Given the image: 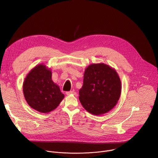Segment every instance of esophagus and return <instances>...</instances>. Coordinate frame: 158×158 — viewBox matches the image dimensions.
Here are the masks:
<instances>
[{
	"label": "esophagus",
	"instance_id": "34e87169",
	"mask_svg": "<svg viewBox=\"0 0 158 158\" xmlns=\"http://www.w3.org/2000/svg\"><path fill=\"white\" fill-rule=\"evenodd\" d=\"M76 92L74 91H68L66 93V94L67 96H70V95H76Z\"/></svg>",
	"mask_w": 158,
	"mask_h": 158
}]
</instances>
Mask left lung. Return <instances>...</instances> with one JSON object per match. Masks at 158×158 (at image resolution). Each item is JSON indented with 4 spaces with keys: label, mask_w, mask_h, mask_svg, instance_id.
Listing matches in <instances>:
<instances>
[{
    "label": "left lung",
    "mask_w": 158,
    "mask_h": 158,
    "mask_svg": "<svg viewBox=\"0 0 158 158\" xmlns=\"http://www.w3.org/2000/svg\"><path fill=\"white\" fill-rule=\"evenodd\" d=\"M121 93V82L115 69L100 63L89 65L84 74L79 101L90 113L99 116L110 110Z\"/></svg>",
    "instance_id": "8db88e82"
}]
</instances>
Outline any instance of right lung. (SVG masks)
<instances>
[{
  "instance_id": "right-lung-1",
  "label": "right lung",
  "mask_w": 158,
  "mask_h": 158,
  "mask_svg": "<svg viewBox=\"0 0 158 158\" xmlns=\"http://www.w3.org/2000/svg\"><path fill=\"white\" fill-rule=\"evenodd\" d=\"M23 93L28 104L42 113L55 109L64 98L59 85L52 80L51 69L43 64L36 65L27 75Z\"/></svg>"
}]
</instances>
